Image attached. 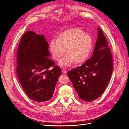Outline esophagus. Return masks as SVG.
I'll return each mask as SVG.
<instances>
[{"label":"esophagus","mask_w":129,"mask_h":129,"mask_svg":"<svg viewBox=\"0 0 129 129\" xmlns=\"http://www.w3.org/2000/svg\"><path fill=\"white\" fill-rule=\"evenodd\" d=\"M61 72L63 74H66V73H67V71H66V70L65 69H62Z\"/></svg>","instance_id":"34e87169"}]
</instances>
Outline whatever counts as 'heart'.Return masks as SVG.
<instances>
[{
    "instance_id": "1",
    "label": "heart",
    "mask_w": 129,
    "mask_h": 129,
    "mask_svg": "<svg viewBox=\"0 0 129 129\" xmlns=\"http://www.w3.org/2000/svg\"><path fill=\"white\" fill-rule=\"evenodd\" d=\"M92 46L91 38L78 28L65 31L58 39H51L49 44L50 52L56 60H59L65 52L67 54L59 63L62 67L69 66L74 62L82 63L88 58Z\"/></svg>"
}]
</instances>
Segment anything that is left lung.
<instances>
[{
	"instance_id": "1",
	"label": "left lung",
	"mask_w": 129,
	"mask_h": 129,
	"mask_svg": "<svg viewBox=\"0 0 129 129\" xmlns=\"http://www.w3.org/2000/svg\"><path fill=\"white\" fill-rule=\"evenodd\" d=\"M98 34L92 56L79 67L71 70L68 75L80 98L92 102L103 94L113 70L111 51L102 30Z\"/></svg>"
}]
</instances>
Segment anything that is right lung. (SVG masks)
<instances>
[{"label":"right lung","instance_id":"obj_1","mask_svg":"<svg viewBox=\"0 0 129 129\" xmlns=\"http://www.w3.org/2000/svg\"><path fill=\"white\" fill-rule=\"evenodd\" d=\"M48 48L44 35L27 31L21 38L17 49L18 79L27 96L37 103L51 99L61 74V69L48 58Z\"/></svg>","mask_w":129,"mask_h":129}]
</instances>
